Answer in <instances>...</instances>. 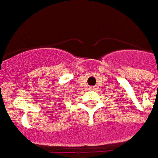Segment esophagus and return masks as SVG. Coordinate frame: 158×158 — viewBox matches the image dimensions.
I'll return each mask as SVG.
<instances>
[{
	"mask_svg": "<svg viewBox=\"0 0 158 158\" xmlns=\"http://www.w3.org/2000/svg\"><path fill=\"white\" fill-rule=\"evenodd\" d=\"M90 89L91 90H93V87H90Z\"/></svg>",
	"mask_w": 158,
	"mask_h": 158,
	"instance_id": "34e87169",
	"label": "esophagus"
}]
</instances>
